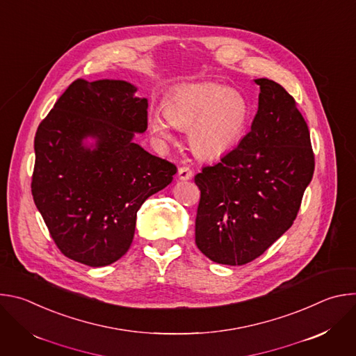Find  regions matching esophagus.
I'll list each match as a JSON object with an SVG mask.
<instances>
[{
	"mask_svg": "<svg viewBox=\"0 0 356 356\" xmlns=\"http://www.w3.org/2000/svg\"><path fill=\"white\" fill-rule=\"evenodd\" d=\"M177 176L180 180H190L193 177V170L188 166H181L179 168Z\"/></svg>",
	"mask_w": 356,
	"mask_h": 356,
	"instance_id": "esophagus-1",
	"label": "esophagus"
}]
</instances>
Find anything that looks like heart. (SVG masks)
Here are the masks:
<instances>
[{
    "label": "heart",
    "instance_id": "b5f03b06",
    "mask_svg": "<svg viewBox=\"0 0 356 356\" xmlns=\"http://www.w3.org/2000/svg\"><path fill=\"white\" fill-rule=\"evenodd\" d=\"M165 114L149 115V129L162 145L173 140V125L188 131L193 150L200 158H218L242 136L249 106L236 91L214 83L187 84L168 99Z\"/></svg>",
    "mask_w": 356,
    "mask_h": 356
}]
</instances>
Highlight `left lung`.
Returning a JSON list of instances; mask_svg holds the SVG:
<instances>
[{
  "mask_svg": "<svg viewBox=\"0 0 356 356\" xmlns=\"http://www.w3.org/2000/svg\"><path fill=\"white\" fill-rule=\"evenodd\" d=\"M255 83L259 107L250 131L194 177L201 193L195 245L213 262L231 266L259 258L293 225L316 163L296 99L273 80Z\"/></svg>",
  "mask_w": 356,
  "mask_h": 356,
  "instance_id": "1",
  "label": "left lung"
}]
</instances>
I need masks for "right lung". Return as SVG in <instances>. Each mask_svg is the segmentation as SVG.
<instances>
[{"label":"right lung","mask_w":356,"mask_h":356,"mask_svg":"<svg viewBox=\"0 0 356 356\" xmlns=\"http://www.w3.org/2000/svg\"><path fill=\"white\" fill-rule=\"evenodd\" d=\"M122 80H74L35 135L32 195L63 255L99 268L129 249L136 213L177 168L135 143L147 128V99ZM88 136L95 149L86 148Z\"/></svg>","instance_id":"add662e5"}]
</instances>
